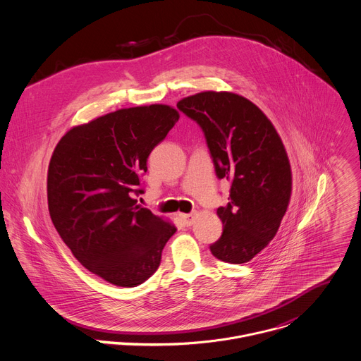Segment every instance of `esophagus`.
Listing matches in <instances>:
<instances>
[{
  "instance_id": "1",
  "label": "esophagus",
  "mask_w": 361,
  "mask_h": 361,
  "mask_svg": "<svg viewBox=\"0 0 361 361\" xmlns=\"http://www.w3.org/2000/svg\"><path fill=\"white\" fill-rule=\"evenodd\" d=\"M197 216H198V212H191V214H184V215H181V219L184 221V224H185L187 226H191V225L195 222Z\"/></svg>"
}]
</instances>
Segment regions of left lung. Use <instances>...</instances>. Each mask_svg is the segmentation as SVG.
Returning <instances> with one entry per match:
<instances>
[{
    "mask_svg": "<svg viewBox=\"0 0 361 361\" xmlns=\"http://www.w3.org/2000/svg\"><path fill=\"white\" fill-rule=\"evenodd\" d=\"M202 128L219 178L232 181L229 202L218 208L224 232L211 253L243 264L279 232L293 192L284 143L266 114L229 91H202L177 102Z\"/></svg>",
    "mask_w": 361,
    "mask_h": 361,
    "instance_id": "8db88e82",
    "label": "left lung"
}]
</instances>
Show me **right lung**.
Instances as JSON below:
<instances>
[{"label": "right lung", "mask_w": 361, "mask_h": 361, "mask_svg": "<svg viewBox=\"0 0 361 361\" xmlns=\"http://www.w3.org/2000/svg\"><path fill=\"white\" fill-rule=\"evenodd\" d=\"M166 104L122 108L68 129L47 169L51 222L73 256L118 287H136L160 266L177 228L136 205L147 157L178 121Z\"/></svg>", "instance_id": "1"}]
</instances>
